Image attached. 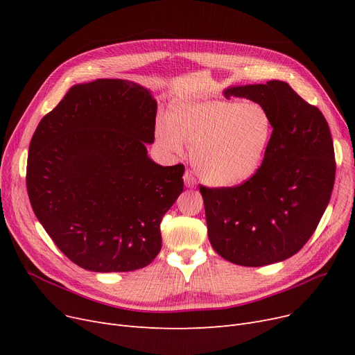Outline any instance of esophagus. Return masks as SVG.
<instances>
[{
    "mask_svg": "<svg viewBox=\"0 0 355 355\" xmlns=\"http://www.w3.org/2000/svg\"><path fill=\"white\" fill-rule=\"evenodd\" d=\"M184 182H185V187H189V189H194V187H196V185H197V180H196L193 171H190V170L185 171V174H184Z\"/></svg>",
    "mask_w": 355,
    "mask_h": 355,
    "instance_id": "esophagus-1",
    "label": "esophagus"
}]
</instances>
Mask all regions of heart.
I'll return each instance as SVG.
<instances>
[{"label": "heart", "instance_id": "obj_1", "mask_svg": "<svg viewBox=\"0 0 355 355\" xmlns=\"http://www.w3.org/2000/svg\"><path fill=\"white\" fill-rule=\"evenodd\" d=\"M273 132L270 112L257 102L185 101L177 103L170 122L159 121L155 137L170 153L193 145L191 159L200 177L217 187L252 178L262 165Z\"/></svg>", "mask_w": 355, "mask_h": 355}]
</instances>
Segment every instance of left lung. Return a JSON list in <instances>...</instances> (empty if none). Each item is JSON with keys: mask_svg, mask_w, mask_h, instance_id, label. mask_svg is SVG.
I'll return each mask as SVG.
<instances>
[{"mask_svg": "<svg viewBox=\"0 0 355 355\" xmlns=\"http://www.w3.org/2000/svg\"><path fill=\"white\" fill-rule=\"evenodd\" d=\"M225 96L262 103L273 132L252 178L234 187H200L210 243L236 265L281 262L305 246L329 202L337 164L328 122L281 80L229 87Z\"/></svg>", "mask_w": 355, "mask_h": 355, "instance_id": "8db88e82", "label": "left lung"}]
</instances>
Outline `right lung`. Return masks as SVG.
<instances>
[{
  "instance_id": "1",
  "label": "right lung",
  "mask_w": 355,
  "mask_h": 355,
  "mask_svg": "<svg viewBox=\"0 0 355 355\" xmlns=\"http://www.w3.org/2000/svg\"><path fill=\"white\" fill-rule=\"evenodd\" d=\"M157 102L122 79L73 86L31 138L34 214L73 263L92 272L145 268L161 250V220L184 190V165L149 159Z\"/></svg>"
}]
</instances>
